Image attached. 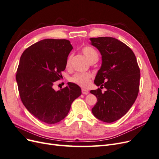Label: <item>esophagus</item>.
<instances>
[{
	"label": "esophagus",
	"mask_w": 159,
	"mask_h": 159,
	"mask_svg": "<svg viewBox=\"0 0 159 159\" xmlns=\"http://www.w3.org/2000/svg\"><path fill=\"white\" fill-rule=\"evenodd\" d=\"M81 92H82V93L84 94V95H88L89 93V91L87 90V89H81Z\"/></svg>",
	"instance_id": "1"
}]
</instances>
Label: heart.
Segmentation results:
<instances>
[{
  "instance_id": "obj_1",
  "label": "heart",
  "mask_w": 159,
  "mask_h": 159,
  "mask_svg": "<svg viewBox=\"0 0 159 159\" xmlns=\"http://www.w3.org/2000/svg\"><path fill=\"white\" fill-rule=\"evenodd\" d=\"M82 52L85 57L89 61L95 59H98V53L93 47L85 46L83 48ZM71 56H69L66 61V67L69 68L70 66ZM70 81L81 87L86 88L90 84V75L85 73H76L70 78Z\"/></svg>"
}]
</instances>
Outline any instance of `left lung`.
Listing matches in <instances>:
<instances>
[{
  "mask_svg": "<svg viewBox=\"0 0 159 159\" xmlns=\"http://www.w3.org/2000/svg\"><path fill=\"white\" fill-rule=\"evenodd\" d=\"M91 44L102 55V63L94 83L101 89L91 90L98 102L91 109L94 116L112 123L125 115L135 102L139 90L140 70L129 46L112 37L90 38Z\"/></svg>",
  "mask_w": 159,
  "mask_h": 159,
  "instance_id": "obj_1",
  "label": "left lung"
}]
</instances>
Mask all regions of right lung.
Instances as JSON below:
<instances>
[{
	"instance_id": "add662e5",
	"label": "right lung",
	"mask_w": 159,
	"mask_h": 159,
	"mask_svg": "<svg viewBox=\"0 0 159 159\" xmlns=\"http://www.w3.org/2000/svg\"><path fill=\"white\" fill-rule=\"evenodd\" d=\"M72 49L69 40L44 39L28 47L20 57L16 75L20 99L28 111L43 123L54 124L64 119L81 94L79 86L71 82L58 91L53 88Z\"/></svg>"
}]
</instances>
